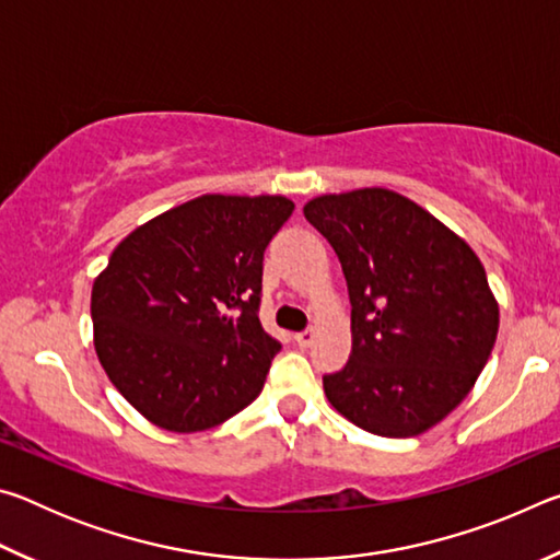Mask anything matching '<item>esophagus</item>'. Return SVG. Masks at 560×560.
I'll list each match as a JSON object with an SVG mask.
<instances>
[{
    "label": "esophagus",
    "mask_w": 560,
    "mask_h": 560,
    "mask_svg": "<svg viewBox=\"0 0 560 560\" xmlns=\"http://www.w3.org/2000/svg\"><path fill=\"white\" fill-rule=\"evenodd\" d=\"M314 338H316V330L314 328H306V330H301V334L293 336V340H296L301 348H308L311 343H314Z\"/></svg>",
    "instance_id": "esophagus-1"
}]
</instances>
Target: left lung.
I'll list each match as a JSON object with an SVG mask.
<instances>
[{"label": "left lung", "mask_w": 560, "mask_h": 560, "mask_svg": "<svg viewBox=\"0 0 560 560\" xmlns=\"http://www.w3.org/2000/svg\"><path fill=\"white\" fill-rule=\"evenodd\" d=\"M338 254L353 306V353L324 375L330 405L381 438H412L457 407L485 371L499 308L467 244L381 187L303 207Z\"/></svg>", "instance_id": "8db88e82"}]
</instances>
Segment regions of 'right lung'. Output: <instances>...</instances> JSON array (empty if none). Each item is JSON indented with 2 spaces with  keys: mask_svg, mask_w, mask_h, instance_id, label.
Segmentation results:
<instances>
[{
  "mask_svg": "<svg viewBox=\"0 0 560 560\" xmlns=\"http://www.w3.org/2000/svg\"><path fill=\"white\" fill-rule=\"evenodd\" d=\"M279 195H202L130 232L93 283L96 353L150 422L200 432L257 400L281 343L259 320Z\"/></svg>",
  "mask_w": 560,
  "mask_h": 560,
  "instance_id": "1",
  "label": "right lung"
}]
</instances>
